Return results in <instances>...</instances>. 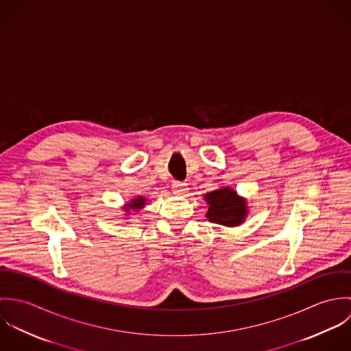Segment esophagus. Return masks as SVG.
Here are the masks:
<instances>
[{"label": "esophagus", "mask_w": 351, "mask_h": 351, "mask_svg": "<svg viewBox=\"0 0 351 351\" xmlns=\"http://www.w3.org/2000/svg\"><path fill=\"white\" fill-rule=\"evenodd\" d=\"M189 191V188H188V184H185V182H174L173 184V192L176 193V195H185L186 192Z\"/></svg>", "instance_id": "34e87169"}]
</instances>
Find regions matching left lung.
Segmentation results:
<instances>
[{
  "mask_svg": "<svg viewBox=\"0 0 351 351\" xmlns=\"http://www.w3.org/2000/svg\"><path fill=\"white\" fill-rule=\"evenodd\" d=\"M204 200L208 205L205 216L209 221L224 227H238L246 221L249 202L231 186H221L208 192Z\"/></svg>",
  "mask_w": 351,
  "mask_h": 351,
  "instance_id": "obj_1",
  "label": "left lung"
}]
</instances>
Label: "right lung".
<instances>
[{
  "label": "right lung",
  "instance_id": "add662e5",
  "mask_svg": "<svg viewBox=\"0 0 351 351\" xmlns=\"http://www.w3.org/2000/svg\"><path fill=\"white\" fill-rule=\"evenodd\" d=\"M146 205H147V199L146 197H143V196L134 197V199H131V200L123 205V210L125 212L124 216H130L132 210L138 212L139 209H143Z\"/></svg>",
  "mask_w": 351,
  "mask_h": 351
}]
</instances>
